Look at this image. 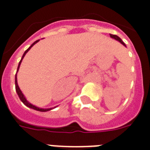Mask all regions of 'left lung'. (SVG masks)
<instances>
[{"instance_id": "8db88e82", "label": "left lung", "mask_w": 150, "mask_h": 150, "mask_svg": "<svg viewBox=\"0 0 150 150\" xmlns=\"http://www.w3.org/2000/svg\"><path fill=\"white\" fill-rule=\"evenodd\" d=\"M110 37H111V38L115 39V40H117V41H119L121 44H122V45H124L125 47H126V44H124V42H123V41L121 40L120 37H118V36H117V35H112V34H110Z\"/></svg>"}]
</instances>
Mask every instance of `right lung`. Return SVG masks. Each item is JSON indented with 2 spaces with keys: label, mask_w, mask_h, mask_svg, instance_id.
<instances>
[{
  "label": "right lung",
  "mask_w": 150,
  "mask_h": 150,
  "mask_svg": "<svg viewBox=\"0 0 150 150\" xmlns=\"http://www.w3.org/2000/svg\"><path fill=\"white\" fill-rule=\"evenodd\" d=\"M40 41V40H38L35 41L34 43H33L31 46H30L28 48L25 52H24V53L23 54V56H22L21 59V61L19 62V64H18V67H17V70H16V75H15V86H16V93H17V95H18L19 98H20V99H21V101L22 103H24V105L26 106H28V107H29V108H32V109L33 110H37V111H41V112H46V111H49V110H51L54 109V108H55V107H53V108H46V109H44V108H40V107H38V106H35V105H33L32 103H30L26 99V98H25V96L24 95V94L22 93V91H21V89H20V87H19L18 86V83H17V77H16V75H17V72H18L19 71V68H20V66H21V64L22 60H23V59H24V55H26V53L29 51L30 49H31V47H33L34 44H35L37 42H39Z\"/></svg>",
  "instance_id": "obj_1"
}]
</instances>
